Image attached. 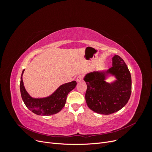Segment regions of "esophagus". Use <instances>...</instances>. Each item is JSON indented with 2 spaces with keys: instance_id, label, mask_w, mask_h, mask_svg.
Wrapping results in <instances>:
<instances>
[{
  "instance_id": "obj_1",
  "label": "esophagus",
  "mask_w": 152,
  "mask_h": 152,
  "mask_svg": "<svg viewBox=\"0 0 152 152\" xmlns=\"http://www.w3.org/2000/svg\"><path fill=\"white\" fill-rule=\"evenodd\" d=\"M82 79H83V76L80 75H78L76 78V80L77 82H80L82 80Z\"/></svg>"
}]
</instances>
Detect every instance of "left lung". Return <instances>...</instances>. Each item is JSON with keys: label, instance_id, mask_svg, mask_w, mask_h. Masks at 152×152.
<instances>
[{"label": "left lung", "instance_id": "left-lung-1", "mask_svg": "<svg viewBox=\"0 0 152 152\" xmlns=\"http://www.w3.org/2000/svg\"><path fill=\"white\" fill-rule=\"evenodd\" d=\"M109 74L116 77L112 83L105 81ZM84 80L87 88L86 101L93 111L110 115L122 109L128 102L131 94L132 82L129 70L121 57L115 55L112 66L107 71L93 72L86 74Z\"/></svg>", "mask_w": 152, "mask_h": 152}]
</instances>
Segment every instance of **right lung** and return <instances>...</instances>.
<instances>
[{
    "mask_svg": "<svg viewBox=\"0 0 152 152\" xmlns=\"http://www.w3.org/2000/svg\"><path fill=\"white\" fill-rule=\"evenodd\" d=\"M23 70L20 81V92L26 107L38 115L49 116L60 112L65 104L68 94L75 88L77 82L73 80L59 86L54 93L46 98H34L27 93L23 82Z\"/></svg>",
    "mask_w": 152,
    "mask_h": 152,
    "instance_id": "add662e5",
    "label": "right lung"
}]
</instances>
